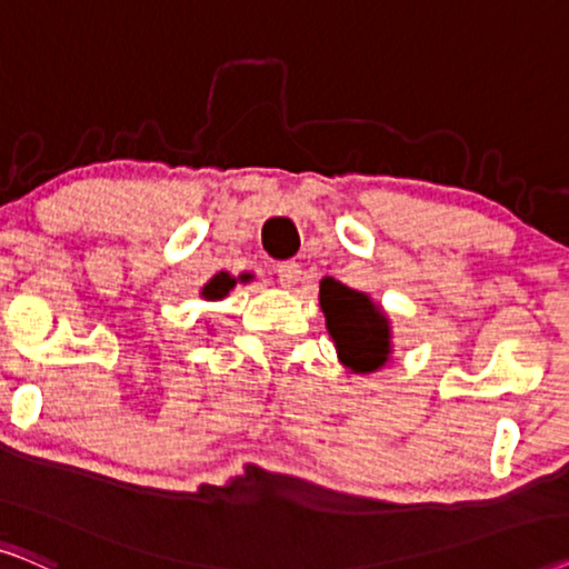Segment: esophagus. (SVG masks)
<instances>
[{
  "label": "esophagus",
  "mask_w": 569,
  "mask_h": 569,
  "mask_svg": "<svg viewBox=\"0 0 569 569\" xmlns=\"http://www.w3.org/2000/svg\"><path fill=\"white\" fill-rule=\"evenodd\" d=\"M276 278H278V283L283 286V289H291L293 283H299V278H301V264L297 262V260H286V262H278L276 264Z\"/></svg>",
  "instance_id": "34e87169"
}]
</instances>
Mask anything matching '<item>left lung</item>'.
<instances>
[{
    "mask_svg": "<svg viewBox=\"0 0 569 569\" xmlns=\"http://www.w3.org/2000/svg\"><path fill=\"white\" fill-rule=\"evenodd\" d=\"M320 305L340 361L346 367H351L353 372H375L388 361V320L369 297L348 289L336 278H325L320 283Z\"/></svg>",
    "mask_w": 569,
    "mask_h": 569,
    "instance_id": "left-lung-1",
    "label": "left lung"
}]
</instances>
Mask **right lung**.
<instances>
[{"label": "right lung", "instance_id": "obj_1", "mask_svg": "<svg viewBox=\"0 0 569 569\" xmlns=\"http://www.w3.org/2000/svg\"><path fill=\"white\" fill-rule=\"evenodd\" d=\"M233 283H237V280H233L231 276H226V272H221V276H216L213 280H210L202 293H206V299H223Z\"/></svg>", "mask_w": 569, "mask_h": 569}]
</instances>
